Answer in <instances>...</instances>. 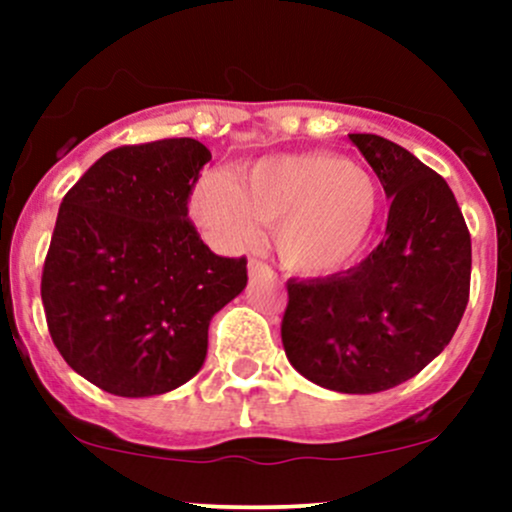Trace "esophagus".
<instances>
[{
	"instance_id": "1",
	"label": "esophagus",
	"mask_w": 512,
	"mask_h": 512,
	"mask_svg": "<svg viewBox=\"0 0 512 512\" xmlns=\"http://www.w3.org/2000/svg\"><path fill=\"white\" fill-rule=\"evenodd\" d=\"M248 272H250V276H276L274 269L269 267V264H264L262 260H255V257L248 262Z\"/></svg>"
}]
</instances>
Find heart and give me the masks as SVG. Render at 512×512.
Masks as SVG:
<instances>
[{
	"label": "heart",
	"mask_w": 512,
	"mask_h": 512,
	"mask_svg": "<svg viewBox=\"0 0 512 512\" xmlns=\"http://www.w3.org/2000/svg\"><path fill=\"white\" fill-rule=\"evenodd\" d=\"M380 211L378 182L334 154L262 158L236 180L209 173L192 195V216L219 243L240 248L274 226L276 252L303 274H330L361 255Z\"/></svg>",
	"instance_id": "b5f03b06"
}]
</instances>
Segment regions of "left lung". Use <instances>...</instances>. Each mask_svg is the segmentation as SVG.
<instances>
[{
    "instance_id": "obj_1",
    "label": "left lung",
    "mask_w": 512,
    "mask_h": 512,
    "mask_svg": "<svg viewBox=\"0 0 512 512\" xmlns=\"http://www.w3.org/2000/svg\"><path fill=\"white\" fill-rule=\"evenodd\" d=\"M392 199L385 238L356 267L286 281L281 342L310 383L390 390L450 344L469 301L472 238L436 170L378 134H349Z\"/></svg>"
}]
</instances>
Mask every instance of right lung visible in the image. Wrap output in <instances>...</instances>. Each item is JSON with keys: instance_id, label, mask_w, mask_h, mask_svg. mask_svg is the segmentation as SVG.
<instances>
[{"instance_id": "1", "label": "right lung", "mask_w": 512, "mask_h": 512, "mask_svg": "<svg viewBox=\"0 0 512 512\" xmlns=\"http://www.w3.org/2000/svg\"><path fill=\"white\" fill-rule=\"evenodd\" d=\"M197 139L117 146L62 199L40 296L57 351L117 397L175 390L202 368L209 322L248 284L245 257L204 245L190 214Z\"/></svg>"}]
</instances>
